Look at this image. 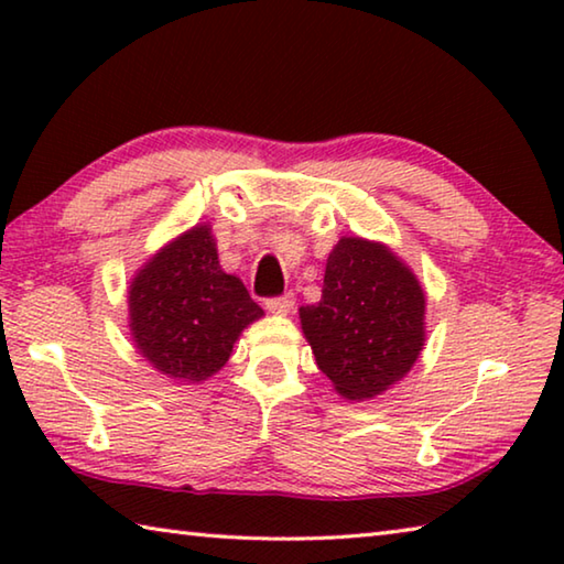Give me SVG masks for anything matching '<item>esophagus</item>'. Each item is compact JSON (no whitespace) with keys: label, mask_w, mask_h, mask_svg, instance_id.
<instances>
[{"label":"esophagus","mask_w":564,"mask_h":564,"mask_svg":"<svg viewBox=\"0 0 564 564\" xmlns=\"http://www.w3.org/2000/svg\"><path fill=\"white\" fill-rule=\"evenodd\" d=\"M295 305L293 293H283V295H273V299L265 301V311L275 313V316H285V313H291Z\"/></svg>","instance_id":"34e87169"}]
</instances>
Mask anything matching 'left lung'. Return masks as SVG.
<instances>
[{"mask_svg": "<svg viewBox=\"0 0 564 564\" xmlns=\"http://www.w3.org/2000/svg\"><path fill=\"white\" fill-rule=\"evenodd\" d=\"M301 326L340 395L373 398L420 356L425 293L386 246L340 238L328 256L321 301L301 305Z\"/></svg>", "mask_w": 564, "mask_h": 564, "instance_id": "left-lung-1", "label": "left lung"}]
</instances>
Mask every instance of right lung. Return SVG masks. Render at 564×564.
Instances as JSON below:
<instances>
[{"label":"right lung","mask_w":564,"mask_h":564,"mask_svg":"<svg viewBox=\"0 0 564 564\" xmlns=\"http://www.w3.org/2000/svg\"><path fill=\"white\" fill-rule=\"evenodd\" d=\"M263 308L218 265L208 226L161 248L129 289L131 336L151 366L176 380H204L224 368L234 343Z\"/></svg>","instance_id":"obj_1"}]
</instances>
